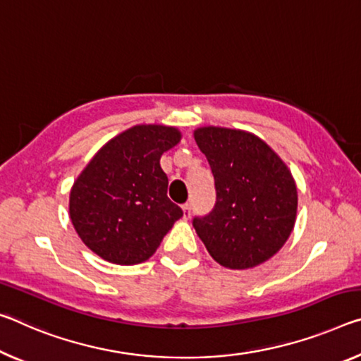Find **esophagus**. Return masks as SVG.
Returning a JSON list of instances; mask_svg holds the SVG:
<instances>
[{"label":"esophagus","mask_w":361,"mask_h":361,"mask_svg":"<svg viewBox=\"0 0 361 361\" xmlns=\"http://www.w3.org/2000/svg\"><path fill=\"white\" fill-rule=\"evenodd\" d=\"M183 216H185V220L190 219V216H191V204L183 205Z\"/></svg>","instance_id":"obj_1"}]
</instances>
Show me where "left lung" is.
I'll use <instances>...</instances> for the list:
<instances>
[{
	"instance_id": "8db88e82",
	"label": "left lung",
	"mask_w": 361,
	"mask_h": 361,
	"mask_svg": "<svg viewBox=\"0 0 361 361\" xmlns=\"http://www.w3.org/2000/svg\"><path fill=\"white\" fill-rule=\"evenodd\" d=\"M215 178L216 202L192 226L216 263L247 270L278 252L294 230L297 186L288 165L250 131L194 130Z\"/></svg>"
}]
</instances>
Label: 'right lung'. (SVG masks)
Listing matches in <instances>:
<instances>
[{
  "mask_svg": "<svg viewBox=\"0 0 361 361\" xmlns=\"http://www.w3.org/2000/svg\"><path fill=\"white\" fill-rule=\"evenodd\" d=\"M181 131L135 125L109 140L73 181L68 215L83 244L116 265L146 262L183 210L167 197L160 157Z\"/></svg>",
  "mask_w": 361,
  "mask_h": 361,
  "instance_id": "add662e5",
  "label": "right lung"
}]
</instances>
